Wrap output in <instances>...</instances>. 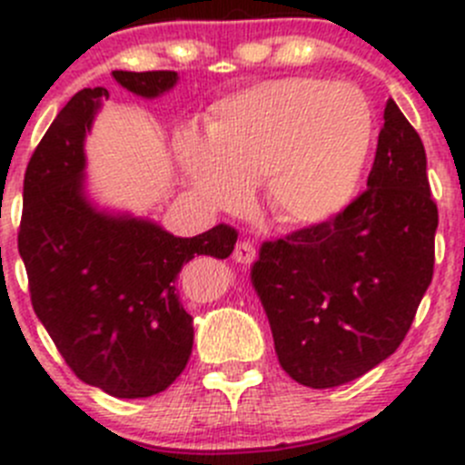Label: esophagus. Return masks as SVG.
Masks as SVG:
<instances>
[{"instance_id":"obj_1","label":"esophagus","mask_w":465,"mask_h":465,"mask_svg":"<svg viewBox=\"0 0 465 465\" xmlns=\"http://www.w3.org/2000/svg\"><path fill=\"white\" fill-rule=\"evenodd\" d=\"M256 259V247L254 242L250 241H241L236 245V250H233V261L236 262H242V265H250L252 261Z\"/></svg>"}]
</instances>
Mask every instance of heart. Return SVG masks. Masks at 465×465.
<instances>
[{"label":"heart","instance_id":"1","mask_svg":"<svg viewBox=\"0 0 465 465\" xmlns=\"http://www.w3.org/2000/svg\"><path fill=\"white\" fill-rule=\"evenodd\" d=\"M371 142L373 112L358 87L283 78L223 98L206 142L182 134L177 157L209 204L238 209L261 182L272 218L308 227L351 203Z\"/></svg>","mask_w":465,"mask_h":465}]
</instances>
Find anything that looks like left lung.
<instances>
[{
  "label": "left lung",
  "mask_w": 465,
  "mask_h": 465,
  "mask_svg": "<svg viewBox=\"0 0 465 465\" xmlns=\"http://www.w3.org/2000/svg\"><path fill=\"white\" fill-rule=\"evenodd\" d=\"M436 224L423 142L389 98L367 189L332 218L265 241L252 262L290 378L337 387L401 346L432 283Z\"/></svg>",
  "instance_id": "8db88e82"
}]
</instances>
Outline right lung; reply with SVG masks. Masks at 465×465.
<instances>
[{"label": "right lung", "mask_w": 465, "mask_h": 465, "mask_svg": "<svg viewBox=\"0 0 465 465\" xmlns=\"http://www.w3.org/2000/svg\"><path fill=\"white\" fill-rule=\"evenodd\" d=\"M116 83L153 98L175 72H114ZM107 89L74 94L33 150L25 173L17 247L37 320L67 367L116 398L163 391L186 369L193 317L177 274L195 256L227 259L238 232L215 224L177 238L148 220L98 213L83 195V139Z\"/></svg>", "instance_id": "add662e5"}]
</instances>
